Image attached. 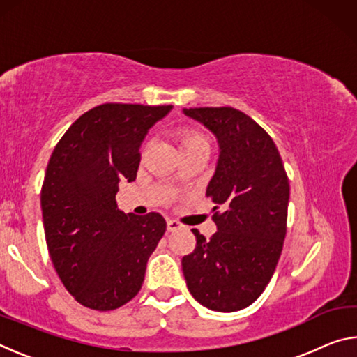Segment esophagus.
<instances>
[{"label": "esophagus", "mask_w": 357, "mask_h": 357, "mask_svg": "<svg viewBox=\"0 0 357 357\" xmlns=\"http://www.w3.org/2000/svg\"><path fill=\"white\" fill-rule=\"evenodd\" d=\"M183 225L178 220H173V219H168L167 220V229L168 231H176V229H181Z\"/></svg>", "instance_id": "34e87169"}]
</instances>
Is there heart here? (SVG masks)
Here are the masks:
<instances>
[{
  "mask_svg": "<svg viewBox=\"0 0 357 357\" xmlns=\"http://www.w3.org/2000/svg\"><path fill=\"white\" fill-rule=\"evenodd\" d=\"M176 142L181 153L190 149H209L208 137L195 128H181L176 130Z\"/></svg>",
  "mask_w": 357,
  "mask_h": 357,
  "instance_id": "heart-1",
  "label": "heart"
}]
</instances>
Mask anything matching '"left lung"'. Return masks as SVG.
<instances>
[{
	"label": "left lung",
	"mask_w": 357,
	"mask_h": 357,
	"mask_svg": "<svg viewBox=\"0 0 357 357\" xmlns=\"http://www.w3.org/2000/svg\"><path fill=\"white\" fill-rule=\"evenodd\" d=\"M217 138L219 160L206 197L217 231L183 258L190 294L215 312L249 307L273 277L287 234L289 183L279 149L261 126L231 107L184 108Z\"/></svg>",
	"instance_id": "1"
}]
</instances>
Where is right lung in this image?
Wrapping results in <instances>:
<instances>
[{
	"mask_svg": "<svg viewBox=\"0 0 357 357\" xmlns=\"http://www.w3.org/2000/svg\"><path fill=\"white\" fill-rule=\"evenodd\" d=\"M172 105L102 104L83 113L53 149L40 206L48 253L66 289L108 312L135 298L167 229L159 213L118 209L119 181L132 183L148 130Z\"/></svg>",
	"mask_w": 357,
	"mask_h": 357,
	"instance_id": "1",
	"label": "right lung"
}]
</instances>
